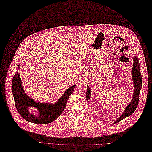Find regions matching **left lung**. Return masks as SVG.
<instances>
[{
	"mask_svg": "<svg viewBox=\"0 0 152 152\" xmlns=\"http://www.w3.org/2000/svg\"><path fill=\"white\" fill-rule=\"evenodd\" d=\"M134 64L132 70V79L134 82V96L132 98V100L131 102L129 103V104L126 107V109L125 110L123 114L121 115L120 118H119L115 122V123H118L120 122L121 120L125 119V118L131 115L134 111L136 110L139 102V95L140 90L142 86V78H141V75L140 71V67H139V62L138 59L137 57H134ZM88 89L86 94V98L87 101H88L90 98L91 95V92H90V88L87 85Z\"/></svg>",
	"mask_w": 152,
	"mask_h": 152,
	"instance_id": "8db88e82",
	"label": "left lung"
}]
</instances>
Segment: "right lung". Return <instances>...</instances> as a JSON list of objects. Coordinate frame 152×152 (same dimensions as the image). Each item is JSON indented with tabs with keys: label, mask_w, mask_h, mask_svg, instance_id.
<instances>
[{
	"label": "right lung",
	"mask_w": 152,
	"mask_h": 152,
	"mask_svg": "<svg viewBox=\"0 0 152 152\" xmlns=\"http://www.w3.org/2000/svg\"><path fill=\"white\" fill-rule=\"evenodd\" d=\"M75 87V85H73L67 89L57 103L49 104L37 103L25 94L20 75L17 72L12 82V91L18 113L26 121L36 124H46L56 120L64 111L67 100L73 93ZM32 106L39 110V115L37 117L30 114L28 112V107Z\"/></svg>",
	"instance_id": "add662e5"
}]
</instances>
